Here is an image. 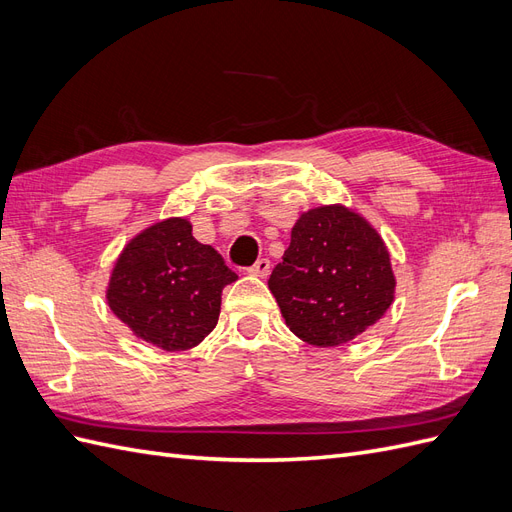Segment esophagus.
I'll return each instance as SVG.
<instances>
[{
	"instance_id": "1",
	"label": "esophagus",
	"mask_w": 512,
	"mask_h": 512,
	"mask_svg": "<svg viewBox=\"0 0 512 512\" xmlns=\"http://www.w3.org/2000/svg\"><path fill=\"white\" fill-rule=\"evenodd\" d=\"M247 271L256 277H267L271 273V262H269V258H258Z\"/></svg>"
}]
</instances>
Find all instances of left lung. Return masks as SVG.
<instances>
[{"mask_svg": "<svg viewBox=\"0 0 512 512\" xmlns=\"http://www.w3.org/2000/svg\"><path fill=\"white\" fill-rule=\"evenodd\" d=\"M269 290L294 335L331 348L384 316L395 277L378 232L361 215L335 205L307 211L294 224Z\"/></svg>", "mask_w": 512, "mask_h": 512, "instance_id": "left-lung-1", "label": "left lung"}]
</instances>
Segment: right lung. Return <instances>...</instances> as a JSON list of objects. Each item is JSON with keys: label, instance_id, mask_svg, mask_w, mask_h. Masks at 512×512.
I'll return each mask as SVG.
<instances>
[{"label": "right lung", "instance_id": "add662e5", "mask_svg": "<svg viewBox=\"0 0 512 512\" xmlns=\"http://www.w3.org/2000/svg\"><path fill=\"white\" fill-rule=\"evenodd\" d=\"M235 280L224 258L192 237L190 222L173 218L128 243L106 299L136 337L177 352L194 348L215 329L222 290Z\"/></svg>", "mask_w": 512, "mask_h": 512}]
</instances>
